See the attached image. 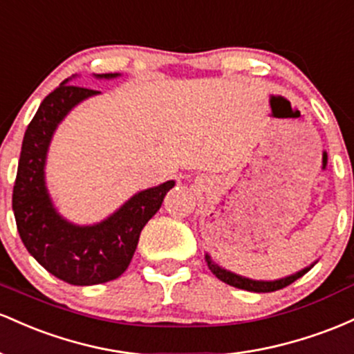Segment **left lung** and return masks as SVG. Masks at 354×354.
Here are the masks:
<instances>
[{
	"label": "left lung",
	"instance_id": "1",
	"mask_svg": "<svg viewBox=\"0 0 354 354\" xmlns=\"http://www.w3.org/2000/svg\"><path fill=\"white\" fill-rule=\"evenodd\" d=\"M205 261H207V266H209L210 271H212V274H216L217 279H221L222 283L234 286V288L244 289V291H251V292H272V291H277V289H283V288H286V286L295 283L296 279H299L301 276H304V274L308 272L313 266H315V264L309 266V268L303 269V271L291 274V276L283 277V279L254 281V279H249V277H242V276H239V274L230 272V271H227V269H222L221 266H217L212 259H210L209 254H205Z\"/></svg>",
	"mask_w": 354,
	"mask_h": 354
}]
</instances>
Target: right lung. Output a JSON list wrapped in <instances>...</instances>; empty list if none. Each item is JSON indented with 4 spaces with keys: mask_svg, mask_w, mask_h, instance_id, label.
Masks as SVG:
<instances>
[{
    "mask_svg": "<svg viewBox=\"0 0 354 354\" xmlns=\"http://www.w3.org/2000/svg\"><path fill=\"white\" fill-rule=\"evenodd\" d=\"M115 77L118 73L97 75V78ZM66 83L68 80L41 102L23 137L13 212L23 244L46 271L73 286L102 284L125 272L142 229L160 209L176 182L167 180L135 194L117 212L95 225H75L63 219L45 185L46 152L66 113L85 98L100 93Z\"/></svg>",
    "mask_w": 354,
    "mask_h": 354,
    "instance_id": "1",
    "label": "right lung"
}]
</instances>
